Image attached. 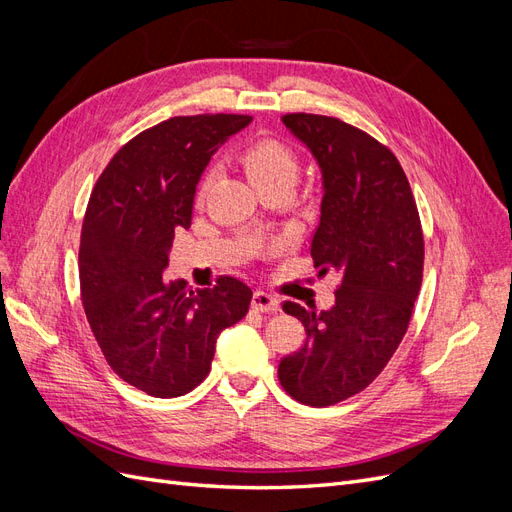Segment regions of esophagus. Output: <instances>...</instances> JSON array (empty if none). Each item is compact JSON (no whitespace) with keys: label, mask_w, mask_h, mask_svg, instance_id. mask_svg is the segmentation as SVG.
I'll return each instance as SVG.
<instances>
[{"label":"esophagus","mask_w":512,"mask_h":512,"mask_svg":"<svg viewBox=\"0 0 512 512\" xmlns=\"http://www.w3.org/2000/svg\"><path fill=\"white\" fill-rule=\"evenodd\" d=\"M252 307L256 312H277L280 309V301L273 294L265 292V290H256L254 297H252Z\"/></svg>","instance_id":"34e87169"}]
</instances>
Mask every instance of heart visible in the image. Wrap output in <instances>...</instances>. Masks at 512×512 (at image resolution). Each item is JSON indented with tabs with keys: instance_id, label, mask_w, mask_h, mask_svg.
<instances>
[{
	"instance_id": "heart-1",
	"label": "heart",
	"mask_w": 512,
	"mask_h": 512,
	"mask_svg": "<svg viewBox=\"0 0 512 512\" xmlns=\"http://www.w3.org/2000/svg\"><path fill=\"white\" fill-rule=\"evenodd\" d=\"M243 173L258 192L269 188H288L292 190L294 181L299 177V156L288 143L280 138H256L247 143L237 156ZM207 181L200 183L198 196H203Z\"/></svg>"
}]
</instances>
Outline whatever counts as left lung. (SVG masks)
Here are the masks:
<instances>
[{
	"mask_svg": "<svg viewBox=\"0 0 512 512\" xmlns=\"http://www.w3.org/2000/svg\"><path fill=\"white\" fill-rule=\"evenodd\" d=\"M284 126L314 153L324 196L312 239L320 275L342 280L329 312L284 301L305 344L280 361L277 378L299 404H339L374 382L391 361L423 282L425 241L416 200L395 153L350 123L288 113Z\"/></svg>",
	"mask_w": 512,
	"mask_h": 512,
	"instance_id": "1",
	"label": "left lung"
}]
</instances>
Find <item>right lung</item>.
Listing matches in <instances>:
<instances>
[{
	"mask_svg": "<svg viewBox=\"0 0 512 512\" xmlns=\"http://www.w3.org/2000/svg\"><path fill=\"white\" fill-rule=\"evenodd\" d=\"M250 115L170 117L123 145L91 190L81 228L85 316L106 363L151 397H181L211 369L215 339L250 309L252 290L222 275L192 290L166 280L175 232L190 228L213 151Z\"/></svg>",
	"mask_w": 512,
	"mask_h": 512,
	"instance_id": "obj_1",
	"label": "right lung"
}]
</instances>
